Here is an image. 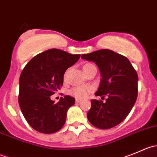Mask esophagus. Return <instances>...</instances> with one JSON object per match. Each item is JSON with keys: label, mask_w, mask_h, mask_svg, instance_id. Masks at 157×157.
I'll use <instances>...</instances> for the list:
<instances>
[{"label": "esophagus", "mask_w": 157, "mask_h": 157, "mask_svg": "<svg viewBox=\"0 0 157 157\" xmlns=\"http://www.w3.org/2000/svg\"><path fill=\"white\" fill-rule=\"evenodd\" d=\"M80 101H81V99H76V102H77V103H79Z\"/></svg>", "instance_id": "esophagus-1"}]
</instances>
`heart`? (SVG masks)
Listing matches in <instances>:
<instances>
[{
    "mask_svg": "<svg viewBox=\"0 0 157 157\" xmlns=\"http://www.w3.org/2000/svg\"><path fill=\"white\" fill-rule=\"evenodd\" d=\"M93 65L90 64H86L83 66V68L88 67V66ZM93 88L90 86H75L70 90V94L72 95L74 97L77 99H83V98L87 97L88 95L93 91Z\"/></svg>",
    "mask_w": 157,
    "mask_h": 157,
    "instance_id": "obj_1",
    "label": "heart"
}]
</instances>
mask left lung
I'll return each mask as SVG.
<instances>
[{"label":"left lung","mask_w":157,"mask_h":157,"mask_svg":"<svg viewBox=\"0 0 157 157\" xmlns=\"http://www.w3.org/2000/svg\"><path fill=\"white\" fill-rule=\"evenodd\" d=\"M81 58L93 61L100 71L101 80L96 96H108L105 102L91 100L87 118L95 127L109 129L124 121L137 97L138 77L126 57L109 49H101Z\"/></svg>","instance_id":"obj_1"}]
</instances>
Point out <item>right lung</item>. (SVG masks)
<instances>
[{
	"mask_svg": "<svg viewBox=\"0 0 157 157\" xmlns=\"http://www.w3.org/2000/svg\"><path fill=\"white\" fill-rule=\"evenodd\" d=\"M80 55L52 48L32 58L20 77L19 105L33 129L52 134L64 126L68 109L75 103L70 96L55 103L51 96L63 86L66 70L80 59Z\"/></svg>",
	"mask_w": 157,
	"mask_h": 157,
	"instance_id": "1",
	"label": "right lung"
}]
</instances>
